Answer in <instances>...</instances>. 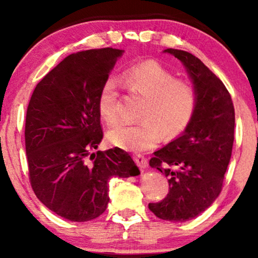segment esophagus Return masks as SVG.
<instances>
[{
    "label": "esophagus",
    "mask_w": 258,
    "mask_h": 258,
    "mask_svg": "<svg viewBox=\"0 0 258 258\" xmlns=\"http://www.w3.org/2000/svg\"><path fill=\"white\" fill-rule=\"evenodd\" d=\"M134 158H135V162L136 164L139 165L140 169H146L148 167V160L144 156H142V155H135L134 156Z\"/></svg>",
    "instance_id": "esophagus-1"
}]
</instances>
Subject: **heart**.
Returning a JSON list of instances; mask_svg holds the SVG:
<instances>
[{
    "mask_svg": "<svg viewBox=\"0 0 258 258\" xmlns=\"http://www.w3.org/2000/svg\"><path fill=\"white\" fill-rule=\"evenodd\" d=\"M122 82L132 95L143 98L140 123L118 125L108 134L116 147L130 151H143L154 147L160 136L172 140L185 132L199 107V90L189 80L176 75L160 62H141L123 72ZM119 94L116 84L107 81L97 98L101 117L108 125L121 121Z\"/></svg>",
    "mask_w": 258,
    "mask_h": 258,
    "instance_id": "1",
    "label": "heart"
}]
</instances>
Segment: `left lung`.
Here are the masks:
<instances>
[{"label":"left lung","instance_id":"left-lung-1","mask_svg":"<svg viewBox=\"0 0 258 258\" xmlns=\"http://www.w3.org/2000/svg\"><path fill=\"white\" fill-rule=\"evenodd\" d=\"M164 52L188 70L199 90V107L185 132L150 158V167L168 177L169 192L148 207L161 220L185 222L207 210L222 191L234 144L235 109L223 82L200 58L178 49Z\"/></svg>","mask_w":258,"mask_h":258}]
</instances>
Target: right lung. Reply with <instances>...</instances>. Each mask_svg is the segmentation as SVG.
<instances>
[{
    "label": "right lung",
    "mask_w": 258,
    "mask_h": 258,
    "mask_svg": "<svg viewBox=\"0 0 258 258\" xmlns=\"http://www.w3.org/2000/svg\"><path fill=\"white\" fill-rule=\"evenodd\" d=\"M122 52L102 48L67 56L30 97L24 137L31 188L68 221L98 217L109 203V179L140 174L117 147L91 154L103 139L98 94Z\"/></svg>",
    "instance_id": "add662e5"
}]
</instances>
